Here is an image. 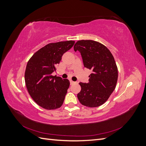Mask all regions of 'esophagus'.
I'll return each instance as SVG.
<instances>
[{"label": "esophagus", "instance_id": "34e87169", "mask_svg": "<svg viewBox=\"0 0 146 146\" xmlns=\"http://www.w3.org/2000/svg\"><path fill=\"white\" fill-rule=\"evenodd\" d=\"M70 85H73V84L76 83V82H73L72 80H70Z\"/></svg>", "mask_w": 146, "mask_h": 146}]
</instances>
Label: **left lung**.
Returning a JSON list of instances; mask_svg holds the SVG:
<instances>
[{
  "mask_svg": "<svg viewBox=\"0 0 146 146\" xmlns=\"http://www.w3.org/2000/svg\"><path fill=\"white\" fill-rule=\"evenodd\" d=\"M74 49L80 52L84 66L92 70L89 82L79 83L81 91L77 98L86 107H99L116 88L118 72L115 60L107 47L95 41H78Z\"/></svg>",
  "mask_w": 146,
  "mask_h": 146,
  "instance_id": "left-lung-1",
  "label": "left lung"
}]
</instances>
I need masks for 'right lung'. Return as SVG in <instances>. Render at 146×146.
<instances>
[{"mask_svg": "<svg viewBox=\"0 0 146 146\" xmlns=\"http://www.w3.org/2000/svg\"><path fill=\"white\" fill-rule=\"evenodd\" d=\"M75 41L49 43L35 52L28 61L25 82L28 92L38 105L46 110L61 107L69 87L68 79L53 76L56 66Z\"/></svg>", "mask_w": 146, "mask_h": 146, "instance_id": "right-lung-1", "label": "right lung"}]
</instances>
